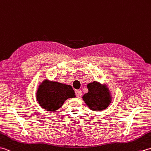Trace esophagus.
Here are the masks:
<instances>
[{"instance_id":"obj_1","label":"esophagus","mask_w":151,"mask_h":151,"mask_svg":"<svg viewBox=\"0 0 151 151\" xmlns=\"http://www.w3.org/2000/svg\"><path fill=\"white\" fill-rule=\"evenodd\" d=\"M76 97H78V98H79V97H81L82 95V92L81 90H76Z\"/></svg>"}]
</instances>
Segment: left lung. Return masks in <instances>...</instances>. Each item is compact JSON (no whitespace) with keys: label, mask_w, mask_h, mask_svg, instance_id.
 Instances as JSON below:
<instances>
[{"label":"left lung","mask_w":151,"mask_h":151,"mask_svg":"<svg viewBox=\"0 0 151 151\" xmlns=\"http://www.w3.org/2000/svg\"><path fill=\"white\" fill-rule=\"evenodd\" d=\"M88 92L83 96V99L90 109L101 111L106 109L111 102V96L106 85L93 81L87 85Z\"/></svg>","instance_id":"8db88e82"}]
</instances>
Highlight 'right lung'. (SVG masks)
<instances>
[{
  "label": "right lung",
  "mask_w": 151,
  "mask_h": 151,
  "mask_svg": "<svg viewBox=\"0 0 151 151\" xmlns=\"http://www.w3.org/2000/svg\"><path fill=\"white\" fill-rule=\"evenodd\" d=\"M75 97L74 90L70 85L48 80L40 84L36 93L40 106L48 111L59 109L66 99Z\"/></svg>",
  "instance_id": "right-lung-1"
}]
</instances>
